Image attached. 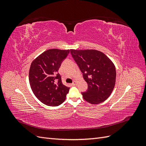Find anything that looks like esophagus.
I'll return each instance as SVG.
<instances>
[{
  "label": "esophagus",
  "instance_id": "obj_1",
  "mask_svg": "<svg viewBox=\"0 0 146 146\" xmlns=\"http://www.w3.org/2000/svg\"><path fill=\"white\" fill-rule=\"evenodd\" d=\"M77 84V81H74L73 83H72V85H73V86H76V85Z\"/></svg>",
  "mask_w": 146,
  "mask_h": 146
}]
</instances>
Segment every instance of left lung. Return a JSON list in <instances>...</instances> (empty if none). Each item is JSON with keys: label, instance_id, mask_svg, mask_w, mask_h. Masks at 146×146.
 Listing matches in <instances>:
<instances>
[{"label": "left lung", "instance_id": "left-lung-1", "mask_svg": "<svg viewBox=\"0 0 146 146\" xmlns=\"http://www.w3.org/2000/svg\"><path fill=\"white\" fill-rule=\"evenodd\" d=\"M70 53L88 83L83 99L91 104H99L111 95L116 83L115 66L103 52L95 49H70Z\"/></svg>", "mask_w": 146, "mask_h": 146}]
</instances>
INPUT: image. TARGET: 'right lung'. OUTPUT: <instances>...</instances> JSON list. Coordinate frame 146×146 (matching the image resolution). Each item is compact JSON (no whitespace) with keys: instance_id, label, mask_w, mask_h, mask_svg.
<instances>
[{"instance_id":"right-lung-1","label":"right lung","mask_w":146,"mask_h":146,"mask_svg":"<svg viewBox=\"0 0 146 146\" xmlns=\"http://www.w3.org/2000/svg\"><path fill=\"white\" fill-rule=\"evenodd\" d=\"M69 50L48 49L31 63L29 76L31 89L37 99L47 106L60 105L69 92L70 88L62 83L58 72Z\"/></svg>"}]
</instances>
